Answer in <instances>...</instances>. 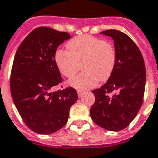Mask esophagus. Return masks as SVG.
<instances>
[{"label": "esophagus", "instance_id": "obj_1", "mask_svg": "<svg viewBox=\"0 0 158 158\" xmlns=\"http://www.w3.org/2000/svg\"><path fill=\"white\" fill-rule=\"evenodd\" d=\"M77 93H78V95H79V97H80L81 95H82L83 91L82 90H78V91H77Z\"/></svg>", "mask_w": 158, "mask_h": 158}]
</instances>
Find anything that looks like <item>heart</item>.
Here are the masks:
<instances>
[{
  "instance_id": "heart-1",
  "label": "heart",
  "mask_w": 158,
  "mask_h": 158,
  "mask_svg": "<svg viewBox=\"0 0 158 158\" xmlns=\"http://www.w3.org/2000/svg\"><path fill=\"white\" fill-rule=\"evenodd\" d=\"M67 51L58 49L54 62L58 71L66 78H72L82 64L84 71L69 80L72 87L87 89L94 87L99 81H106L111 76L116 53L111 43L90 35L76 37L67 43Z\"/></svg>"
}]
</instances>
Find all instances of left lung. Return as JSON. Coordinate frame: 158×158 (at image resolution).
<instances>
[{
    "label": "left lung",
    "mask_w": 158,
    "mask_h": 158,
    "mask_svg": "<svg viewBox=\"0 0 158 158\" xmlns=\"http://www.w3.org/2000/svg\"><path fill=\"white\" fill-rule=\"evenodd\" d=\"M101 34L114 40L116 63L107 82L92 91L95 101L90 115L99 127L118 131L129 126L142 105L146 69L141 51L131 37L114 29L101 31ZM112 92L115 94L109 96Z\"/></svg>",
    "instance_id": "1"
}]
</instances>
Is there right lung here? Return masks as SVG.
<instances>
[{
	"label": "right lung",
	"instance_id": "right-lung-1",
	"mask_svg": "<svg viewBox=\"0 0 158 158\" xmlns=\"http://www.w3.org/2000/svg\"><path fill=\"white\" fill-rule=\"evenodd\" d=\"M71 36L40 27L17 48L10 79V94L23 121L38 134H52L65 126L69 109L78 100L73 88L51 92L62 82L54 62L58 47Z\"/></svg>",
	"mask_w": 158,
	"mask_h": 158
}]
</instances>
